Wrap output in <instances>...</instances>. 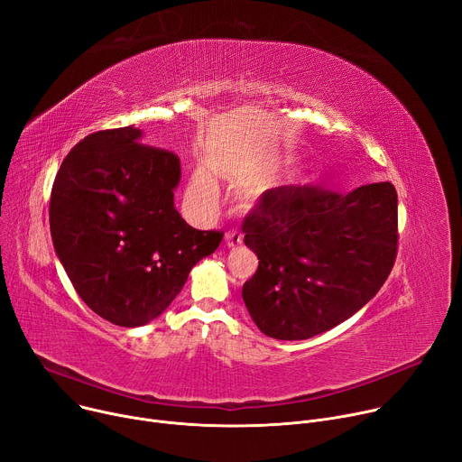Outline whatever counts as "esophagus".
Masks as SVG:
<instances>
[{
    "label": "esophagus",
    "mask_w": 462,
    "mask_h": 462,
    "mask_svg": "<svg viewBox=\"0 0 462 462\" xmlns=\"http://www.w3.org/2000/svg\"><path fill=\"white\" fill-rule=\"evenodd\" d=\"M225 243H226V246H230V248H239V246L243 245V237H241L239 232L230 230V232H226V236H225Z\"/></svg>",
    "instance_id": "esophagus-1"
}]
</instances>
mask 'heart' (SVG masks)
<instances>
[{"label":"heart","instance_id":"b5f03b06","mask_svg":"<svg viewBox=\"0 0 462 462\" xmlns=\"http://www.w3.org/2000/svg\"><path fill=\"white\" fill-rule=\"evenodd\" d=\"M260 170V167H250V170H245L243 175H248V173H256ZM191 193L199 199H209L214 195V184L212 180H209L204 173L197 171L193 175V180H191Z\"/></svg>","mask_w":462,"mask_h":462}]
</instances>
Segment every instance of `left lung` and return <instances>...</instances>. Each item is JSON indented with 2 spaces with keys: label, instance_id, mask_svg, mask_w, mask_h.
I'll return each mask as SVG.
<instances>
[{
  "label": "left lung",
  "instance_id": "obj_1",
  "mask_svg": "<svg viewBox=\"0 0 462 462\" xmlns=\"http://www.w3.org/2000/svg\"><path fill=\"white\" fill-rule=\"evenodd\" d=\"M241 230L260 265L245 306L267 337L302 341L357 313L389 278L398 253L391 182L335 193L319 186L265 191Z\"/></svg>",
  "mask_w": 462,
  "mask_h": 462
}]
</instances>
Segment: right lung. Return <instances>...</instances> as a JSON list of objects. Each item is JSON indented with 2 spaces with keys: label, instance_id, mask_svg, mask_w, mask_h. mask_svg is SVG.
Here are the masks:
<instances>
[{
  "label": "right lung",
  "instance_id": "1",
  "mask_svg": "<svg viewBox=\"0 0 462 462\" xmlns=\"http://www.w3.org/2000/svg\"><path fill=\"white\" fill-rule=\"evenodd\" d=\"M179 182V156L142 143L134 127L80 140L55 177V253L82 302L116 326H143L163 313L223 239L180 217Z\"/></svg>",
  "mask_w": 462,
  "mask_h": 462
}]
</instances>
